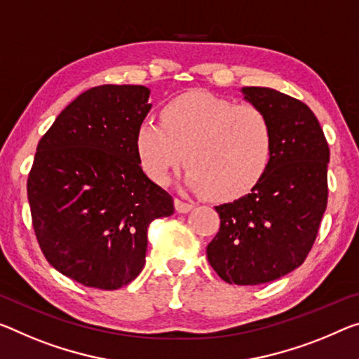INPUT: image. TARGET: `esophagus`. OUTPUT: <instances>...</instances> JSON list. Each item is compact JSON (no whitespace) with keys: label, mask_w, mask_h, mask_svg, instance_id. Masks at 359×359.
<instances>
[{"label":"esophagus","mask_w":359,"mask_h":359,"mask_svg":"<svg viewBox=\"0 0 359 359\" xmlns=\"http://www.w3.org/2000/svg\"><path fill=\"white\" fill-rule=\"evenodd\" d=\"M175 208H176V212H178V213H187L192 208V205H191V203H187V202L180 201V198H175Z\"/></svg>","instance_id":"obj_1"}]
</instances>
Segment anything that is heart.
<instances>
[{
	"label": "heart",
	"instance_id": "b5f03b06",
	"mask_svg": "<svg viewBox=\"0 0 359 359\" xmlns=\"http://www.w3.org/2000/svg\"><path fill=\"white\" fill-rule=\"evenodd\" d=\"M161 122L147 118L135 135L140 167L158 186L184 161L189 189L233 202L255 189L271 167L273 126L252 104L191 91L165 104Z\"/></svg>",
	"mask_w": 359,
	"mask_h": 359
}]
</instances>
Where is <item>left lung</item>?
Wrapping results in <instances>:
<instances>
[{
  "label": "left lung",
  "instance_id": "left-lung-1",
  "mask_svg": "<svg viewBox=\"0 0 359 359\" xmlns=\"http://www.w3.org/2000/svg\"><path fill=\"white\" fill-rule=\"evenodd\" d=\"M274 133L271 167L250 194L215 207L219 231L207 258L223 280L258 285L305 262L327 207L329 146L311 109L271 88L245 86Z\"/></svg>",
  "mask_w": 359,
  "mask_h": 359
}]
</instances>
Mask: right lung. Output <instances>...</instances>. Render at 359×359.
<instances>
[{
	"label": "right lung",
	"mask_w": 359,
	"mask_h": 359,
	"mask_svg": "<svg viewBox=\"0 0 359 359\" xmlns=\"http://www.w3.org/2000/svg\"><path fill=\"white\" fill-rule=\"evenodd\" d=\"M149 95L141 85L91 88L38 142L27 181L33 229L46 260L86 287L130 284L146 263L149 224L175 212L135 151Z\"/></svg>",
	"instance_id": "add662e5"
}]
</instances>
